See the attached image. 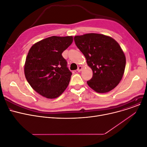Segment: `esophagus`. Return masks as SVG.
Segmentation results:
<instances>
[{
	"label": "esophagus",
	"instance_id": "obj_1",
	"mask_svg": "<svg viewBox=\"0 0 147 147\" xmlns=\"http://www.w3.org/2000/svg\"><path fill=\"white\" fill-rule=\"evenodd\" d=\"M81 70H82V66H79L78 67V69H77L78 72H81Z\"/></svg>",
	"mask_w": 147,
	"mask_h": 147
}]
</instances>
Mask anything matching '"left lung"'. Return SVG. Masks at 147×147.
Segmentation results:
<instances>
[{"instance_id": "obj_1", "label": "left lung", "mask_w": 147, "mask_h": 147, "mask_svg": "<svg viewBox=\"0 0 147 147\" xmlns=\"http://www.w3.org/2000/svg\"><path fill=\"white\" fill-rule=\"evenodd\" d=\"M75 45L85 56L92 69L89 87L98 93L114 89L121 81L126 57L119 43L103 34L89 33L74 37Z\"/></svg>"}]
</instances>
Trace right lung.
Here are the masks:
<instances>
[{"mask_svg":"<svg viewBox=\"0 0 147 147\" xmlns=\"http://www.w3.org/2000/svg\"><path fill=\"white\" fill-rule=\"evenodd\" d=\"M72 36H51L34 44L26 58L24 74L31 87L47 98L59 97L69 83L72 72L62 53Z\"/></svg>","mask_w":147,"mask_h":147,"instance_id":"right-lung-1","label":"right lung"}]
</instances>
